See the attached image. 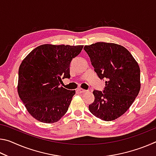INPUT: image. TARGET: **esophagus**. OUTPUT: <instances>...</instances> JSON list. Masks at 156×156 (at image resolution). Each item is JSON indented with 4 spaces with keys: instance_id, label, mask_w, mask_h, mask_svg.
I'll use <instances>...</instances> for the list:
<instances>
[{
    "instance_id": "34e87169",
    "label": "esophagus",
    "mask_w": 156,
    "mask_h": 156,
    "mask_svg": "<svg viewBox=\"0 0 156 156\" xmlns=\"http://www.w3.org/2000/svg\"><path fill=\"white\" fill-rule=\"evenodd\" d=\"M77 91L79 92V93H80V94H83V93H85V92L87 91L86 90H84V89H82V88H78V89H77Z\"/></svg>"
}]
</instances>
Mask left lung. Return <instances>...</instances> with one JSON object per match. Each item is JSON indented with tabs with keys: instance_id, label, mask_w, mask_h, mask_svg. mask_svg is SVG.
<instances>
[{
	"instance_id": "left-lung-1",
	"label": "left lung",
	"mask_w": 156,
	"mask_h": 156,
	"mask_svg": "<svg viewBox=\"0 0 156 156\" xmlns=\"http://www.w3.org/2000/svg\"><path fill=\"white\" fill-rule=\"evenodd\" d=\"M94 71L105 79L103 92L94 90L89 105L94 115L102 120L117 119L127 111L140 89V70L135 58L120 44L99 42L84 47Z\"/></svg>"
}]
</instances>
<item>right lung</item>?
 Here are the masks:
<instances>
[{
  "mask_svg": "<svg viewBox=\"0 0 156 156\" xmlns=\"http://www.w3.org/2000/svg\"><path fill=\"white\" fill-rule=\"evenodd\" d=\"M83 45L42 44L33 49L18 70V93L30 114L44 123L56 122L67 113L76 94L59 87L69 78V66Z\"/></svg>",
  "mask_w": 156,
  "mask_h": 156,
  "instance_id": "obj_1",
  "label": "right lung"
}]
</instances>
